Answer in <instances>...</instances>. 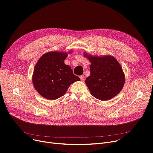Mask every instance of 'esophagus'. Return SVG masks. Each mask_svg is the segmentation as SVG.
Masks as SVG:
<instances>
[{
    "label": "esophagus",
    "mask_w": 153,
    "mask_h": 153,
    "mask_svg": "<svg viewBox=\"0 0 153 153\" xmlns=\"http://www.w3.org/2000/svg\"><path fill=\"white\" fill-rule=\"evenodd\" d=\"M80 80H81L82 82H83V81L85 80V78H84V76H80Z\"/></svg>",
    "instance_id": "34e87169"
}]
</instances>
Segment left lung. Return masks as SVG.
<instances>
[{"mask_svg":"<svg viewBox=\"0 0 153 153\" xmlns=\"http://www.w3.org/2000/svg\"><path fill=\"white\" fill-rule=\"evenodd\" d=\"M84 57L90 60V76L85 83L91 94L100 100H108L122 90L125 76L117 59L112 56H92L87 53Z\"/></svg>","mask_w":153,"mask_h":153,"instance_id":"obj_1","label":"left lung"}]
</instances>
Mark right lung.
Wrapping results in <instances>:
<instances>
[{"mask_svg": "<svg viewBox=\"0 0 153 153\" xmlns=\"http://www.w3.org/2000/svg\"><path fill=\"white\" fill-rule=\"evenodd\" d=\"M68 53L48 52L43 54L36 64L32 82L34 88L43 97L48 100L59 99L66 93L72 83L80 80L69 65L64 63Z\"/></svg>", "mask_w": 153, "mask_h": 153, "instance_id": "obj_1", "label": "right lung"}]
</instances>
